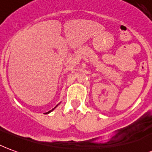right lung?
<instances>
[{
  "instance_id": "obj_1",
  "label": "right lung",
  "mask_w": 152,
  "mask_h": 152,
  "mask_svg": "<svg viewBox=\"0 0 152 152\" xmlns=\"http://www.w3.org/2000/svg\"><path fill=\"white\" fill-rule=\"evenodd\" d=\"M57 106H58V104H57V105H56V106H55V108H54V109H52V110H54V109H55V108H56V107H57ZM52 110H50V111L48 112V113H46V114H48V113H50V112L52 111Z\"/></svg>"
}]
</instances>
